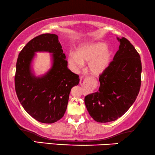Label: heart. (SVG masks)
Masks as SVG:
<instances>
[{"label": "heart", "instance_id": "1", "mask_svg": "<svg viewBox=\"0 0 155 155\" xmlns=\"http://www.w3.org/2000/svg\"><path fill=\"white\" fill-rule=\"evenodd\" d=\"M112 53L103 42H91L79 46L76 54L71 53L68 62L74 68H79L88 63L89 72L98 76L106 70L110 63Z\"/></svg>", "mask_w": 155, "mask_h": 155}]
</instances>
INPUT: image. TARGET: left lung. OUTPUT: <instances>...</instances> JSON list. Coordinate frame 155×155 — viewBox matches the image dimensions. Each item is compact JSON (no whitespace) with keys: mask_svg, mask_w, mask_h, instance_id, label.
I'll return each mask as SVG.
<instances>
[{"mask_svg":"<svg viewBox=\"0 0 155 155\" xmlns=\"http://www.w3.org/2000/svg\"><path fill=\"white\" fill-rule=\"evenodd\" d=\"M117 39L120 42L119 49L100 75L99 90L84 98L89 115L99 123L120 118L133 105L140 90V55L127 39Z\"/></svg>","mask_w":155,"mask_h":155,"instance_id":"8db88e82","label":"left lung"}]
</instances>
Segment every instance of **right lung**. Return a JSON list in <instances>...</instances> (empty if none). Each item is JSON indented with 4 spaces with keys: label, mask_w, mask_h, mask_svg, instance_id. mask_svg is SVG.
Returning a JSON list of instances; mask_svg holds the SVG:
<instances>
[{
    "label": "right lung",
    "mask_w": 155,
    "mask_h": 155,
    "mask_svg": "<svg viewBox=\"0 0 155 155\" xmlns=\"http://www.w3.org/2000/svg\"><path fill=\"white\" fill-rule=\"evenodd\" d=\"M36 51L53 53L51 68L37 78L31 70ZM58 37L42 34L29 41L21 50L16 62L15 89L20 103L35 120L53 124L64 115L71 89L79 82V76L68 68Z\"/></svg>",
    "instance_id": "1"
}]
</instances>
